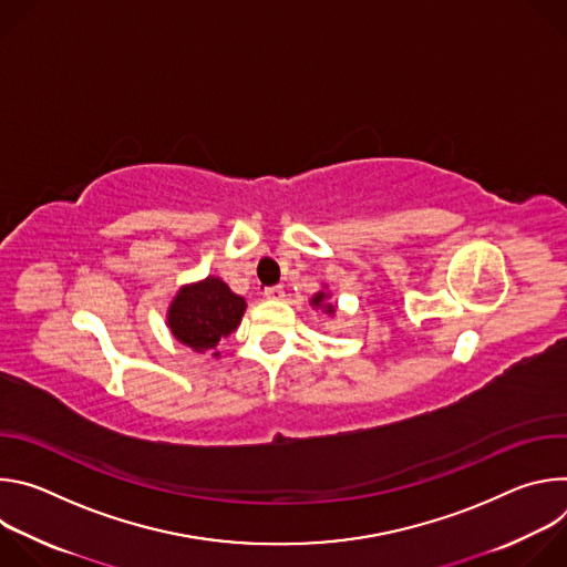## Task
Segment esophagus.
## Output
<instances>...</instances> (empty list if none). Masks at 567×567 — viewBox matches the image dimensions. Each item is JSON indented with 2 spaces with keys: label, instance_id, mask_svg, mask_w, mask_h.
<instances>
[{
  "label": "esophagus",
  "instance_id": "34e87169",
  "mask_svg": "<svg viewBox=\"0 0 567 567\" xmlns=\"http://www.w3.org/2000/svg\"><path fill=\"white\" fill-rule=\"evenodd\" d=\"M265 298H269V300H282V298H285V287H282V285L267 287V289H265Z\"/></svg>",
  "mask_w": 567,
  "mask_h": 567
}]
</instances>
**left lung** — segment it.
I'll return each mask as SVG.
<instances>
[{
    "label": "left lung",
    "instance_id": "left-lung-1",
    "mask_svg": "<svg viewBox=\"0 0 567 567\" xmlns=\"http://www.w3.org/2000/svg\"><path fill=\"white\" fill-rule=\"evenodd\" d=\"M322 298H326V293H322V291H320V293H316V296H313V305H320V302H322ZM326 309H328V313H334V307H332V305H328Z\"/></svg>",
    "mask_w": 567,
    "mask_h": 567
}]
</instances>
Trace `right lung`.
<instances>
[{"mask_svg":"<svg viewBox=\"0 0 567 567\" xmlns=\"http://www.w3.org/2000/svg\"><path fill=\"white\" fill-rule=\"evenodd\" d=\"M245 307V298L233 293L226 282L206 278L177 293L168 311V326L177 341L204 352L237 330Z\"/></svg>","mask_w":567,"mask_h":567,"instance_id":"obj_1","label":"right lung"}]
</instances>
